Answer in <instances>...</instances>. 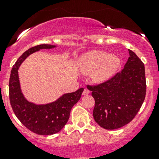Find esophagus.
Returning <instances> with one entry per match:
<instances>
[{"instance_id":"obj_1","label":"esophagus","mask_w":159,"mask_h":159,"mask_svg":"<svg viewBox=\"0 0 159 159\" xmlns=\"http://www.w3.org/2000/svg\"><path fill=\"white\" fill-rule=\"evenodd\" d=\"M90 94V91L87 89H84V91H83V93H82L83 95H88V94Z\"/></svg>"}]
</instances>
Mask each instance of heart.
<instances>
[{
    "instance_id": "1",
    "label": "heart",
    "mask_w": 159,
    "mask_h": 159,
    "mask_svg": "<svg viewBox=\"0 0 159 159\" xmlns=\"http://www.w3.org/2000/svg\"><path fill=\"white\" fill-rule=\"evenodd\" d=\"M120 64V58L115 54H109L104 51H92L81 57L78 67L84 74H91L94 71L92 75L94 81L102 82L115 74Z\"/></svg>"
}]
</instances>
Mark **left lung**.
<instances>
[{"instance_id":"1","label":"left lung","mask_w":159,"mask_h":159,"mask_svg":"<svg viewBox=\"0 0 159 159\" xmlns=\"http://www.w3.org/2000/svg\"><path fill=\"white\" fill-rule=\"evenodd\" d=\"M129 51V59L120 72L100 84L87 85L95 102L94 121L105 129H117L129 124L145 98V65L132 51Z\"/></svg>"}]
</instances>
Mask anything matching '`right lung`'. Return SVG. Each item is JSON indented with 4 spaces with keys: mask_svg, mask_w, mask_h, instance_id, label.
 Masks as SVG:
<instances>
[{
    "mask_svg": "<svg viewBox=\"0 0 159 159\" xmlns=\"http://www.w3.org/2000/svg\"><path fill=\"white\" fill-rule=\"evenodd\" d=\"M54 47L51 44H39L24 52L11 69L9 80V98L14 114L27 129L41 135L56 134L63 129L68 122L72 107L80 100L84 91L81 88L75 92L64 94L56 102L48 105H37L25 98L17 73L20 64L35 51Z\"/></svg>",
    "mask_w": 159,
    "mask_h": 159,
    "instance_id": "add662e5",
    "label": "right lung"
}]
</instances>
